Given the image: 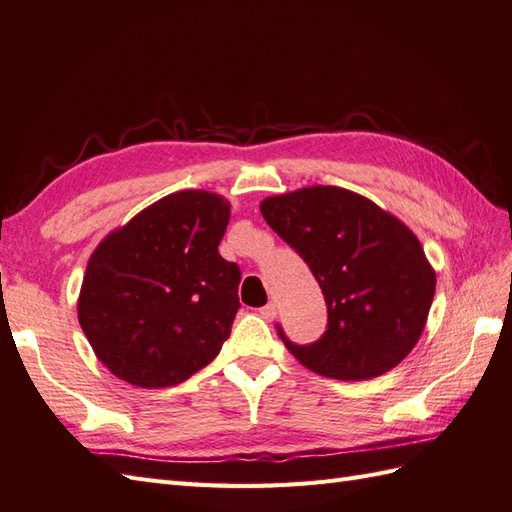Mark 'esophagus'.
I'll list each match as a JSON object with an SVG mask.
<instances>
[{
	"label": "esophagus",
	"mask_w": 512,
	"mask_h": 512,
	"mask_svg": "<svg viewBox=\"0 0 512 512\" xmlns=\"http://www.w3.org/2000/svg\"><path fill=\"white\" fill-rule=\"evenodd\" d=\"M259 316L261 318H264V320H274V318H277V307H274L272 303H268V305H264V307H261L259 309Z\"/></svg>",
	"instance_id": "obj_1"
}]
</instances>
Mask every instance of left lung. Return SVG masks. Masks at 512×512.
Wrapping results in <instances>:
<instances>
[{
    "label": "left lung",
    "instance_id": "8db88e82",
    "mask_svg": "<svg viewBox=\"0 0 512 512\" xmlns=\"http://www.w3.org/2000/svg\"><path fill=\"white\" fill-rule=\"evenodd\" d=\"M261 216L303 257L324 294L326 331L285 348L335 381H368L409 355L435 298V270L413 231L344 188L313 186L270 196Z\"/></svg>",
    "mask_w": 512,
    "mask_h": 512
}]
</instances>
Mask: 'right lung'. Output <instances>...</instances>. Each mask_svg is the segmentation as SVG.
I'll list each match as a JSON object with an SVG mask.
<instances>
[{"instance_id":"obj_1","label":"right lung","mask_w":512,"mask_h":512,"mask_svg":"<svg viewBox=\"0 0 512 512\" xmlns=\"http://www.w3.org/2000/svg\"><path fill=\"white\" fill-rule=\"evenodd\" d=\"M229 203L183 190L110 233L88 261L77 318L121 381L160 389L212 363L240 309L238 264L218 244Z\"/></svg>"}]
</instances>
